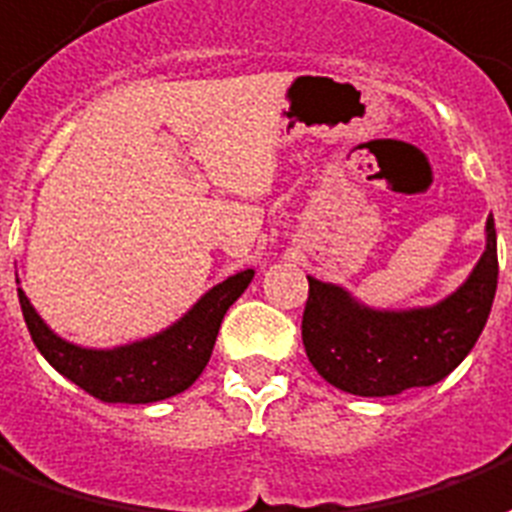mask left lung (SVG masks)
<instances>
[{
  "label": "left lung",
  "mask_w": 512,
  "mask_h": 512,
  "mask_svg": "<svg viewBox=\"0 0 512 512\" xmlns=\"http://www.w3.org/2000/svg\"><path fill=\"white\" fill-rule=\"evenodd\" d=\"M497 229L470 278L437 305L378 310L337 283L310 278L302 343L318 375L356 397H394L440 383L475 348L497 294Z\"/></svg>",
  "instance_id": "8db88e82"
}]
</instances>
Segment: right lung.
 I'll list each match as a JSON object with an SVG mask.
<instances>
[{
    "label": "right lung",
    "mask_w": 512,
    "mask_h": 512,
    "mask_svg": "<svg viewBox=\"0 0 512 512\" xmlns=\"http://www.w3.org/2000/svg\"><path fill=\"white\" fill-rule=\"evenodd\" d=\"M253 275V270L237 272L205 291L172 326L118 348L69 343L42 321L23 288H18V299L34 345L53 370L102 402L148 405L186 391L202 375L226 310L251 286Z\"/></svg>",
    "instance_id": "1"
}]
</instances>
